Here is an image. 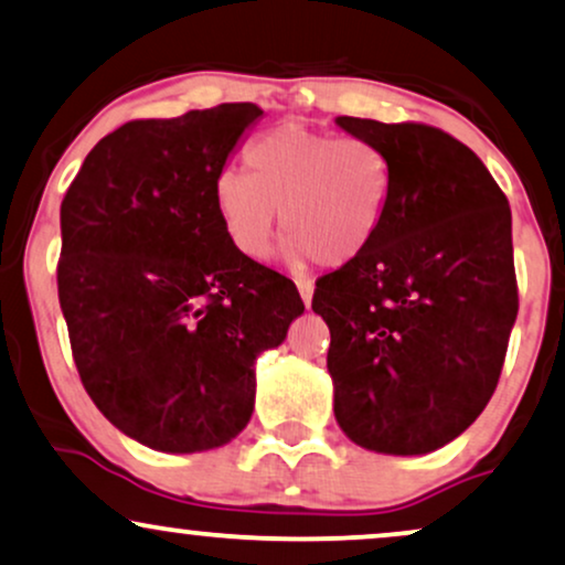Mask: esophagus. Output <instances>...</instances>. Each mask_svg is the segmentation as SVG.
I'll use <instances>...</instances> for the list:
<instances>
[{"label": "esophagus", "instance_id": "esophagus-1", "mask_svg": "<svg viewBox=\"0 0 565 565\" xmlns=\"http://www.w3.org/2000/svg\"><path fill=\"white\" fill-rule=\"evenodd\" d=\"M297 289H299V297H302L305 307H310L312 305V281H305V278H299Z\"/></svg>", "mask_w": 565, "mask_h": 565}]
</instances>
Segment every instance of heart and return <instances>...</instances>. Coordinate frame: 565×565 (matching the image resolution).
<instances>
[{"mask_svg":"<svg viewBox=\"0 0 565 565\" xmlns=\"http://www.w3.org/2000/svg\"><path fill=\"white\" fill-rule=\"evenodd\" d=\"M245 161L249 174L224 169L213 180V209L239 255L266 258L278 213L291 266L316 258L341 268L375 242L394 188L388 156L375 142L284 125L255 140Z\"/></svg>","mask_w":565,"mask_h":565,"instance_id":"1","label":"heart"}]
</instances>
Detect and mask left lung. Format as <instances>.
<instances>
[{
  "mask_svg": "<svg viewBox=\"0 0 565 565\" xmlns=\"http://www.w3.org/2000/svg\"><path fill=\"white\" fill-rule=\"evenodd\" d=\"M335 125L375 142L394 171L375 242L312 297L331 331L335 423L367 451L423 456L459 438L501 377L519 312L509 200L443 130Z\"/></svg>",
  "mask_w": 565,
  "mask_h": 565,
  "instance_id": "8db88e82",
  "label": "left lung"
}]
</instances>
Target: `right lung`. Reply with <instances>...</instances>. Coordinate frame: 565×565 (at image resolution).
Wrapping results in <instances>:
<instances>
[{"mask_svg":"<svg viewBox=\"0 0 565 565\" xmlns=\"http://www.w3.org/2000/svg\"><path fill=\"white\" fill-rule=\"evenodd\" d=\"M263 117L221 104L96 142L62 200V316L109 423L163 454L226 446L255 409V360L305 312L289 278L230 245L213 180Z\"/></svg>","mask_w":565,"mask_h":565,"instance_id":"1","label":"right lung"}]
</instances>
